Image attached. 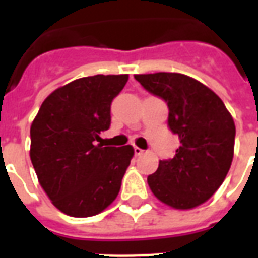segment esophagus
Instances as JSON below:
<instances>
[{
    "mask_svg": "<svg viewBox=\"0 0 258 258\" xmlns=\"http://www.w3.org/2000/svg\"><path fill=\"white\" fill-rule=\"evenodd\" d=\"M134 153L137 155V156H140V155H142V153H144V151H142L141 148H138V146H134Z\"/></svg>",
    "mask_w": 258,
    "mask_h": 258,
    "instance_id": "obj_1",
    "label": "esophagus"
}]
</instances>
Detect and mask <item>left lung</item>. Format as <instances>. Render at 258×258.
<instances>
[{
  "instance_id": "left-lung-1",
  "label": "left lung",
  "mask_w": 258,
  "mask_h": 258,
  "mask_svg": "<svg viewBox=\"0 0 258 258\" xmlns=\"http://www.w3.org/2000/svg\"><path fill=\"white\" fill-rule=\"evenodd\" d=\"M135 80L168 107V128L179 148L148 177L153 195L174 209H194L214 195L233 157L235 123L210 88L179 73L135 74Z\"/></svg>"
}]
</instances>
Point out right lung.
I'll return each mask as SVG.
<instances>
[{"label": "right lung", "instance_id": "right-lung-1", "mask_svg": "<svg viewBox=\"0 0 258 258\" xmlns=\"http://www.w3.org/2000/svg\"><path fill=\"white\" fill-rule=\"evenodd\" d=\"M127 80V74L74 80L42 102L31 124L33 167L53 206L68 216H95L117 198L134 149L95 141L110 127V105Z\"/></svg>", "mask_w": 258, "mask_h": 258}]
</instances>
